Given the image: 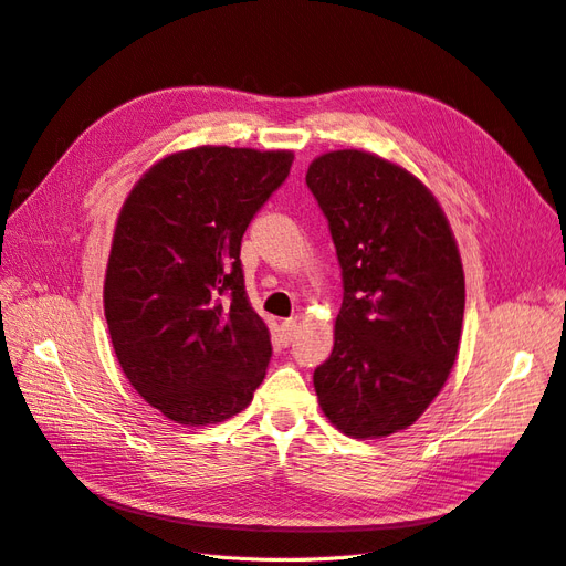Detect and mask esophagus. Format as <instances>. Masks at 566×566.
<instances>
[{"mask_svg": "<svg viewBox=\"0 0 566 566\" xmlns=\"http://www.w3.org/2000/svg\"><path fill=\"white\" fill-rule=\"evenodd\" d=\"M297 331H300V323H297L295 318L283 321V323H281V342H283V345H290V342L295 339Z\"/></svg>", "mask_w": 566, "mask_h": 566, "instance_id": "34e87169", "label": "esophagus"}]
</instances>
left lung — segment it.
Returning <instances> with one entry per match:
<instances>
[{"label": "left lung", "mask_w": 566, "mask_h": 566, "mask_svg": "<svg viewBox=\"0 0 566 566\" xmlns=\"http://www.w3.org/2000/svg\"><path fill=\"white\" fill-rule=\"evenodd\" d=\"M342 269L335 347L314 370L323 413L354 439L413 424L458 356L465 276L447 214L420 179L366 150L306 172Z\"/></svg>", "instance_id": "obj_1"}]
</instances>
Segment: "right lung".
<instances>
[{
  "label": "right lung",
  "mask_w": 566,
  "mask_h": 566,
  "mask_svg": "<svg viewBox=\"0 0 566 566\" xmlns=\"http://www.w3.org/2000/svg\"><path fill=\"white\" fill-rule=\"evenodd\" d=\"M290 150L200 146L153 165L119 210L104 310L127 380L198 427L252 401L271 358L245 295L241 241L287 179Z\"/></svg>",
  "instance_id": "obj_1"
}]
</instances>
